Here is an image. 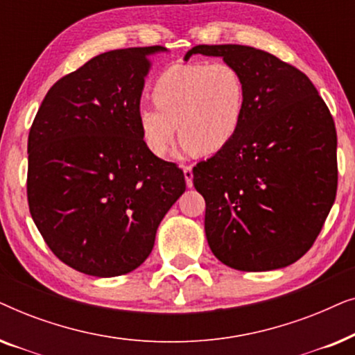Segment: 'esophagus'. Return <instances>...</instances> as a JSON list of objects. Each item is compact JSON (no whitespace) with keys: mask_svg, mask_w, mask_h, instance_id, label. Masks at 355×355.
I'll use <instances>...</instances> for the list:
<instances>
[{"mask_svg":"<svg viewBox=\"0 0 355 355\" xmlns=\"http://www.w3.org/2000/svg\"><path fill=\"white\" fill-rule=\"evenodd\" d=\"M182 169H184V178H186V186L187 187H192L193 186V182H192V179H193L192 168L191 166H184Z\"/></svg>","mask_w":355,"mask_h":355,"instance_id":"1","label":"esophagus"}]
</instances>
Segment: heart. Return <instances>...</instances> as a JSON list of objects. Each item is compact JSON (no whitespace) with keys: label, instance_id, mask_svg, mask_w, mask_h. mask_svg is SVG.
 <instances>
[{"label":"heart","instance_id":"b5f03b06","mask_svg":"<svg viewBox=\"0 0 355 355\" xmlns=\"http://www.w3.org/2000/svg\"><path fill=\"white\" fill-rule=\"evenodd\" d=\"M153 105L139 106L135 121L145 148L162 158L174 135L186 152L215 155L237 137L245 114V82L227 62L168 67L152 85Z\"/></svg>","mask_w":355,"mask_h":355}]
</instances>
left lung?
<instances>
[{
	"mask_svg": "<svg viewBox=\"0 0 355 355\" xmlns=\"http://www.w3.org/2000/svg\"><path fill=\"white\" fill-rule=\"evenodd\" d=\"M245 82L244 123L225 150L193 168L205 198V234L221 263L241 271L284 268L322 231L338 189L336 128L304 72L263 50L198 45Z\"/></svg>",
	"mask_w": 355,
	"mask_h": 355,
	"instance_id": "obj_1",
	"label": "left lung"
}]
</instances>
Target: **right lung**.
<instances>
[{"label":"right lung","mask_w":355,"mask_h":355,"mask_svg":"<svg viewBox=\"0 0 355 355\" xmlns=\"http://www.w3.org/2000/svg\"><path fill=\"white\" fill-rule=\"evenodd\" d=\"M162 51L92 58L48 90L28 132L33 223L53 254L80 273L111 278L142 265L186 191L181 169L145 148L135 121L152 56Z\"/></svg>","instance_id":"1"}]
</instances>
